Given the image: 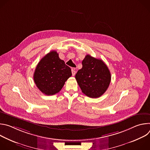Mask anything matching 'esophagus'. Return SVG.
<instances>
[{
  "label": "esophagus",
  "instance_id": "1",
  "mask_svg": "<svg viewBox=\"0 0 150 150\" xmlns=\"http://www.w3.org/2000/svg\"><path fill=\"white\" fill-rule=\"evenodd\" d=\"M72 76H74V75H75V74H76V71H75V69L74 68H72Z\"/></svg>",
  "mask_w": 150,
  "mask_h": 150
}]
</instances>
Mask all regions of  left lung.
Here are the masks:
<instances>
[{
	"instance_id": "left-lung-1",
	"label": "left lung",
	"mask_w": 150,
	"mask_h": 150,
	"mask_svg": "<svg viewBox=\"0 0 150 150\" xmlns=\"http://www.w3.org/2000/svg\"><path fill=\"white\" fill-rule=\"evenodd\" d=\"M82 68L75 75L82 92L90 98H98L108 90L111 81L110 71L101 59L87 54L82 62Z\"/></svg>"
}]
</instances>
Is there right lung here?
<instances>
[{"label":"right lung","mask_w":150,"mask_h":150,"mask_svg":"<svg viewBox=\"0 0 150 150\" xmlns=\"http://www.w3.org/2000/svg\"><path fill=\"white\" fill-rule=\"evenodd\" d=\"M71 75V68L53 50L40 60L33 76L37 88L43 94L52 96L61 90Z\"/></svg>","instance_id":"add662e5"}]
</instances>
